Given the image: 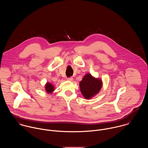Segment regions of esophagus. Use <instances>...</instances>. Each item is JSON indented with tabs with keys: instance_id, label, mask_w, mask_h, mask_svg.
Returning a JSON list of instances; mask_svg holds the SVG:
<instances>
[{
	"instance_id": "34e87169",
	"label": "esophagus",
	"mask_w": 148,
	"mask_h": 148,
	"mask_svg": "<svg viewBox=\"0 0 148 148\" xmlns=\"http://www.w3.org/2000/svg\"><path fill=\"white\" fill-rule=\"evenodd\" d=\"M67 80H69V81H73V77H68L67 79Z\"/></svg>"
}]
</instances>
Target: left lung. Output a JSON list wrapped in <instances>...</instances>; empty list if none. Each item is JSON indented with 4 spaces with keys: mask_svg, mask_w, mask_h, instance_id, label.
Returning <instances> with one entry per match:
<instances>
[{
    "mask_svg": "<svg viewBox=\"0 0 148 148\" xmlns=\"http://www.w3.org/2000/svg\"><path fill=\"white\" fill-rule=\"evenodd\" d=\"M101 86V80L93 77L90 74L86 75L80 82L81 92L86 99H89L97 94Z\"/></svg>",
    "mask_w": 148,
    "mask_h": 148,
    "instance_id": "8db88e82",
    "label": "left lung"
}]
</instances>
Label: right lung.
Instances as JSON below:
<instances>
[{"label": "right lung", "instance_id": "1", "mask_svg": "<svg viewBox=\"0 0 148 148\" xmlns=\"http://www.w3.org/2000/svg\"><path fill=\"white\" fill-rule=\"evenodd\" d=\"M45 90L47 91V92L48 93H51L52 91L54 90V88L53 86H52V85L50 83H47L45 85Z\"/></svg>", "mask_w": 148, "mask_h": 148}]
</instances>
